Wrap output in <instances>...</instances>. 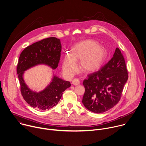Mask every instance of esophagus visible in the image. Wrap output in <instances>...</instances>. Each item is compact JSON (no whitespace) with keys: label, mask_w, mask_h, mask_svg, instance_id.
Masks as SVG:
<instances>
[{"label":"esophagus","mask_w":146,"mask_h":146,"mask_svg":"<svg viewBox=\"0 0 146 146\" xmlns=\"http://www.w3.org/2000/svg\"><path fill=\"white\" fill-rule=\"evenodd\" d=\"M72 83L73 85H75V86L78 85L80 83V80L78 79H75L72 80Z\"/></svg>","instance_id":"esophagus-1"}]
</instances>
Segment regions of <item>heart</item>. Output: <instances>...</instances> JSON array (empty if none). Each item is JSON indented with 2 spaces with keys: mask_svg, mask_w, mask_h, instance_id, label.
<instances>
[{
  "mask_svg": "<svg viewBox=\"0 0 146 146\" xmlns=\"http://www.w3.org/2000/svg\"><path fill=\"white\" fill-rule=\"evenodd\" d=\"M108 52L105 47L94 40H86L76 44L71 49L70 56H66L62 64L64 73L71 76L76 71L75 62L79 60V69L90 73L98 70L105 62Z\"/></svg>",
  "mask_w": 146,
  "mask_h": 146,
  "instance_id": "obj_1",
  "label": "heart"
}]
</instances>
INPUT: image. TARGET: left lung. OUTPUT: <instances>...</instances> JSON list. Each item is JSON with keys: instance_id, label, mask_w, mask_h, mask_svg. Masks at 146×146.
<instances>
[{"instance_id": "left-lung-1", "label": "left lung", "mask_w": 146, "mask_h": 146, "mask_svg": "<svg viewBox=\"0 0 146 146\" xmlns=\"http://www.w3.org/2000/svg\"><path fill=\"white\" fill-rule=\"evenodd\" d=\"M128 78L124 58L119 48L100 71L89 75L83 84L82 103L89 110L101 113L113 108L120 100Z\"/></svg>"}]
</instances>
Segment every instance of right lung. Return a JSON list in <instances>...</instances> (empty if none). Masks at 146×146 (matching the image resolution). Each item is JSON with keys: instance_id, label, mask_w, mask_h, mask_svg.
<instances>
[{"instance_id": "add662e5", "label": "right lung", "mask_w": 146, "mask_h": 146, "mask_svg": "<svg viewBox=\"0 0 146 146\" xmlns=\"http://www.w3.org/2000/svg\"><path fill=\"white\" fill-rule=\"evenodd\" d=\"M61 51L60 40L49 37L28 46L21 53L17 69L21 92L23 99L32 107L41 110L52 108L59 102L63 92L71 86L70 82L53 75L45 88L36 92L29 88L23 78L25 71L37 65L44 64L56 69L60 61Z\"/></svg>"}]
</instances>
